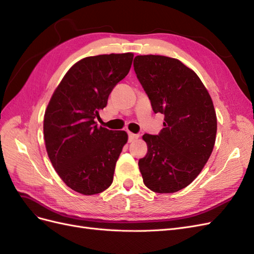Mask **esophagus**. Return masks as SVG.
<instances>
[{
  "mask_svg": "<svg viewBox=\"0 0 254 254\" xmlns=\"http://www.w3.org/2000/svg\"><path fill=\"white\" fill-rule=\"evenodd\" d=\"M140 135L139 134H135V133H131V132H129L128 133V141L129 142H133L134 140H136L137 137H139Z\"/></svg>",
  "mask_w": 254,
  "mask_h": 254,
  "instance_id": "esophagus-1",
  "label": "esophagus"
}]
</instances>
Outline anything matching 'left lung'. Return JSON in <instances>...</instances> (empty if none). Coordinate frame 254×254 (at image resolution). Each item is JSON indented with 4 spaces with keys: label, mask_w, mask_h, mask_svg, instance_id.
<instances>
[{
    "label": "left lung",
    "mask_w": 254,
    "mask_h": 254,
    "mask_svg": "<svg viewBox=\"0 0 254 254\" xmlns=\"http://www.w3.org/2000/svg\"><path fill=\"white\" fill-rule=\"evenodd\" d=\"M133 67L153 112L164 114L159 134L143 135L148 147L139 160L143 182L156 193H175L200 174L213 151L217 131L213 102L196 73L178 59L136 56Z\"/></svg>",
    "instance_id": "1"
}]
</instances>
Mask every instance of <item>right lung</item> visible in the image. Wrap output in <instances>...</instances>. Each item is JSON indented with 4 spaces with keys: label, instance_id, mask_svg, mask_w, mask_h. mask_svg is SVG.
Wrapping results in <instances>:
<instances>
[{
    "label": "right lung",
    "instance_id": "right-lung-1",
    "mask_svg": "<svg viewBox=\"0 0 254 254\" xmlns=\"http://www.w3.org/2000/svg\"><path fill=\"white\" fill-rule=\"evenodd\" d=\"M133 54L83 58L54 92L44 114L43 133L51 162L73 190L94 195L108 189L125 131L98 127L95 120L117 83L129 73Z\"/></svg>",
    "mask_w": 254,
    "mask_h": 254
}]
</instances>
